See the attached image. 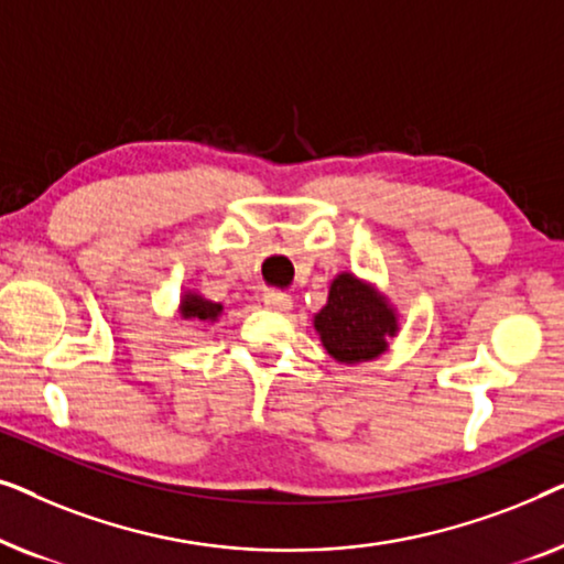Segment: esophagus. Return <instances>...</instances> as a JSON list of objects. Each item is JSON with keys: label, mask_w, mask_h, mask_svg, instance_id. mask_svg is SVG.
<instances>
[{"label": "esophagus", "mask_w": 564, "mask_h": 564, "mask_svg": "<svg viewBox=\"0 0 564 564\" xmlns=\"http://www.w3.org/2000/svg\"><path fill=\"white\" fill-rule=\"evenodd\" d=\"M264 305L272 307V311H290L292 297L288 295V292L267 290V292H264Z\"/></svg>", "instance_id": "obj_1"}]
</instances>
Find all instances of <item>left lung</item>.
Segmentation results:
<instances>
[{
	"mask_svg": "<svg viewBox=\"0 0 564 564\" xmlns=\"http://www.w3.org/2000/svg\"><path fill=\"white\" fill-rule=\"evenodd\" d=\"M323 349L338 365H361L382 357L400 330V313L375 282L351 272L334 276L328 300L313 315Z\"/></svg>",
	"mask_w": 564,
	"mask_h": 564,
	"instance_id": "left-lung-1",
	"label": "left lung"
}]
</instances>
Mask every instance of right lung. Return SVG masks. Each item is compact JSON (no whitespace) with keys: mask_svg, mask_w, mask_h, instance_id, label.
<instances>
[{"mask_svg":"<svg viewBox=\"0 0 564 564\" xmlns=\"http://www.w3.org/2000/svg\"><path fill=\"white\" fill-rule=\"evenodd\" d=\"M176 315H180L182 321L218 323L223 315H226V307H223V303H215V300L199 295L197 290H184L180 297V307H176Z\"/></svg>","mask_w":564,"mask_h":564,"instance_id":"obj_1","label":"right lung"}]
</instances>
